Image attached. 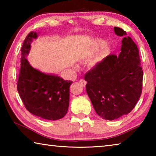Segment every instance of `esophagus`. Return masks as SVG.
<instances>
[{"mask_svg":"<svg viewBox=\"0 0 156 156\" xmlns=\"http://www.w3.org/2000/svg\"><path fill=\"white\" fill-rule=\"evenodd\" d=\"M79 83H80L83 87H84V86L86 85L87 82H86L85 80H83V79H81V80H80V81H79Z\"/></svg>","mask_w":156,"mask_h":156,"instance_id":"obj_1","label":"esophagus"}]
</instances>
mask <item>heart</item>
<instances>
[{"mask_svg":"<svg viewBox=\"0 0 156 156\" xmlns=\"http://www.w3.org/2000/svg\"><path fill=\"white\" fill-rule=\"evenodd\" d=\"M104 44L105 42L100 40V39H96V40L92 42V47L91 49V51H96L100 47H102L99 52L98 53V54L91 60L90 62V67L92 69H96L99 67L110 54V47L107 44L104 45Z\"/></svg>","mask_w":156,"mask_h":156,"instance_id":"1","label":"heart"}]
</instances>
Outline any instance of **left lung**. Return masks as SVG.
Listing matches in <instances>:
<instances>
[{
	"label": "left lung",
	"instance_id": "left-lung-1",
	"mask_svg": "<svg viewBox=\"0 0 156 156\" xmlns=\"http://www.w3.org/2000/svg\"><path fill=\"white\" fill-rule=\"evenodd\" d=\"M123 37L118 56L109 55L103 63L84 77L86 91L95 111L102 119L113 120L130 113L140 97L143 71L138 49L131 37L115 27Z\"/></svg>",
	"mask_w": 156,
	"mask_h": 156
}]
</instances>
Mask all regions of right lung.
I'll list each match as a JSON object with an SVG mask.
<instances>
[{"mask_svg": "<svg viewBox=\"0 0 156 156\" xmlns=\"http://www.w3.org/2000/svg\"><path fill=\"white\" fill-rule=\"evenodd\" d=\"M38 35V32L31 31L23 42L17 89L26 109L31 114L49 120H59L68 111L72 82L42 72L30 64L26 58L30 51L31 42Z\"/></svg>", "mask_w": 156, "mask_h": 156, "instance_id": "add662e5", "label": "right lung"}]
</instances>
